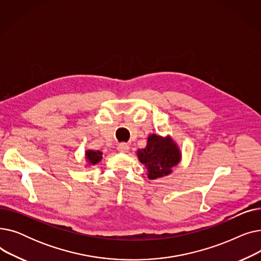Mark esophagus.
Listing matches in <instances>:
<instances>
[{
  "mask_svg": "<svg viewBox=\"0 0 261 261\" xmlns=\"http://www.w3.org/2000/svg\"><path fill=\"white\" fill-rule=\"evenodd\" d=\"M117 150L119 152H122V153H126L129 151V145L126 144V143H120L117 145Z\"/></svg>",
  "mask_w": 261,
  "mask_h": 261,
  "instance_id": "1",
  "label": "esophagus"
}]
</instances>
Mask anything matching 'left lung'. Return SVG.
Listing matches in <instances>:
<instances>
[{
	"label": "left lung",
	"instance_id": "1",
	"mask_svg": "<svg viewBox=\"0 0 261 261\" xmlns=\"http://www.w3.org/2000/svg\"><path fill=\"white\" fill-rule=\"evenodd\" d=\"M138 156L147 167L149 179L154 180L172 171L181 160V152L170 138L163 139L151 134L149 135L146 148L138 150Z\"/></svg>",
	"mask_w": 261,
	"mask_h": 261
}]
</instances>
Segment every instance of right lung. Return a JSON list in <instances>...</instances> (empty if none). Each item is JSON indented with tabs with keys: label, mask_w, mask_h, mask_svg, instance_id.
<instances>
[{
	"label": "right lung",
	"mask_w": 261,
	"mask_h": 261,
	"mask_svg": "<svg viewBox=\"0 0 261 261\" xmlns=\"http://www.w3.org/2000/svg\"><path fill=\"white\" fill-rule=\"evenodd\" d=\"M86 158L92 165H95L102 159V153L100 151H94V150H88L86 152Z\"/></svg>",
	"instance_id": "add662e5"
}]
</instances>
